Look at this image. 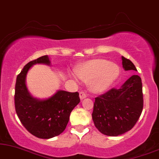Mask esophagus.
<instances>
[{"label": "esophagus", "mask_w": 159, "mask_h": 159, "mask_svg": "<svg viewBox=\"0 0 159 159\" xmlns=\"http://www.w3.org/2000/svg\"><path fill=\"white\" fill-rule=\"evenodd\" d=\"M86 97H87V95H86L85 93H84V92H80V99L82 100V99L85 98Z\"/></svg>", "instance_id": "esophagus-1"}]
</instances>
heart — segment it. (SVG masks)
Here are the masks:
<instances>
[{
    "label": "heart",
    "instance_id": "heart-1",
    "mask_svg": "<svg viewBox=\"0 0 159 159\" xmlns=\"http://www.w3.org/2000/svg\"><path fill=\"white\" fill-rule=\"evenodd\" d=\"M119 73L118 65L101 58L89 60L76 70L80 79L89 81L90 89L95 93L106 90L116 79Z\"/></svg>",
    "mask_w": 159,
    "mask_h": 159
}]
</instances>
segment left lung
<instances>
[{
	"instance_id": "left-lung-1",
	"label": "left lung",
	"mask_w": 159,
	"mask_h": 159,
	"mask_svg": "<svg viewBox=\"0 0 159 159\" xmlns=\"http://www.w3.org/2000/svg\"><path fill=\"white\" fill-rule=\"evenodd\" d=\"M125 71H137L131 61L122 56ZM143 108L141 78L132 75L120 88H112L95 98L92 117L102 134L118 136L129 131L140 118Z\"/></svg>"
}]
</instances>
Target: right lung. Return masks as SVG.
<instances>
[{"label":"right lung","mask_w":159,"mask_h":159,"mask_svg":"<svg viewBox=\"0 0 159 159\" xmlns=\"http://www.w3.org/2000/svg\"><path fill=\"white\" fill-rule=\"evenodd\" d=\"M51 65L48 56L26 64L16 77L15 109L19 120L29 132L38 138L49 139L59 135L66 129L69 116L80 103L79 93L58 90L53 96L40 100L30 95L26 84L29 69L34 64Z\"/></svg>","instance_id":"obj_1"}]
</instances>
